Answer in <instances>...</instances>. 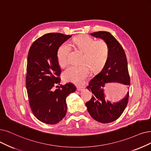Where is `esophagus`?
I'll list each match as a JSON object with an SVG mask.
<instances>
[{"label":"esophagus","instance_id":"obj_1","mask_svg":"<svg viewBox=\"0 0 151 151\" xmlns=\"http://www.w3.org/2000/svg\"><path fill=\"white\" fill-rule=\"evenodd\" d=\"M77 89L78 91H82V90L83 89V87H81V86H77Z\"/></svg>","mask_w":151,"mask_h":151}]
</instances>
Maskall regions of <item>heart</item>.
<instances>
[{"label": "heart", "instance_id": "b5f03b06", "mask_svg": "<svg viewBox=\"0 0 151 151\" xmlns=\"http://www.w3.org/2000/svg\"><path fill=\"white\" fill-rule=\"evenodd\" d=\"M72 43L77 49L83 52L82 63H87L93 71L100 70L106 64L109 56V48L105 41H95L88 36H81L72 40ZM70 51V46L67 43L60 46L57 53L60 66L64 67L68 64ZM87 65L70 66L64 72V79L78 85L82 84L90 76V69Z\"/></svg>", "mask_w": 151, "mask_h": 151}]
</instances>
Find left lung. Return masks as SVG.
Masks as SVG:
<instances>
[{
  "mask_svg": "<svg viewBox=\"0 0 151 151\" xmlns=\"http://www.w3.org/2000/svg\"><path fill=\"white\" fill-rule=\"evenodd\" d=\"M90 35L106 42L109 48V56L103 69L89 82L87 88L92 92L93 96L86 105L90 116L96 122L108 123L121 116L128 104L130 79L127 59L122 46L110 33L97 32ZM108 83H120L124 89L127 90L122 99L111 102L106 99L104 88Z\"/></svg>",
  "mask_w": 151,
  "mask_h": 151,
  "instance_id": "1",
  "label": "left lung"
}]
</instances>
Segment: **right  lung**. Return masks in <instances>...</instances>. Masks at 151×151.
Listing matches in <instances>:
<instances>
[{"instance_id": "right-lung-1", "label": "right lung", "mask_w": 151, "mask_h": 151, "mask_svg": "<svg viewBox=\"0 0 151 151\" xmlns=\"http://www.w3.org/2000/svg\"><path fill=\"white\" fill-rule=\"evenodd\" d=\"M71 37L58 33L45 34L36 40L29 50L26 77L29 104L35 117L46 124L61 121L67 113L66 97L76 90L70 82L53 88L61 82L58 50Z\"/></svg>"}]
</instances>
